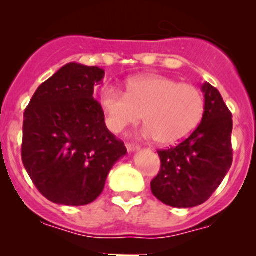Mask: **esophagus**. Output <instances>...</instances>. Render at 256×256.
<instances>
[{
  "mask_svg": "<svg viewBox=\"0 0 256 256\" xmlns=\"http://www.w3.org/2000/svg\"><path fill=\"white\" fill-rule=\"evenodd\" d=\"M126 148H128V154H131V152H136L140 150V147L138 146V144H126Z\"/></svg>",
  "mask_w": 256,
  "mask_h": 256,
  "instance_id": "esophagus-1",
  "label": "esophagus"
}]
</instances>
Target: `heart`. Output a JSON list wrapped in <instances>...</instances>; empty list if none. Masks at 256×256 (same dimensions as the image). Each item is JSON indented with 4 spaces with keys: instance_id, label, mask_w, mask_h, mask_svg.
<instances>
[{
    "instance_id": "1",
    "label": "heart",
    "mask_w": 256,
    "mask_h": 256,
    "mask_svg": "<svg viewBox=\"0 0 256 256\" xmlns=\"http://www.w3.org/2000/svg\"><path fill=\"white\" fill-rule=\"evenodd\" d=\"M100 106L112 132H121L144 116L146 125L141 135L156 138L162 146H172L186 140L200 126L206 104L202 92L193 85L146 74L128 80L126 94L105 86L100 92Z\"/></svg>"
}]
</instances>
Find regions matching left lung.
Masks as SVG:
<instances>
[{
  "label": "left lung",
  "mask_w": 256,
  "mask_h": 256,
  "mask_svg": "<svg viewBox=\"0 0 256 256\" xmlns=\"http://www.w3.org/2000/svg\"><path fill=\"white\" fill-rule=\"evenodd\" d=\"M204 115L192 135L178 146L158 151L161 170L152 194L174 208L202 204L219 187L233 162L232 112L220 92L206 82Z\"/></svg>",
  "instance_id": "8db88e82"
}]
</instances>
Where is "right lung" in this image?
I'll use <instances>...</instances> for the list:
<instances>
[{"instance_id": "right-lung-1", "label": "right lung", "mask_w": 256, "mask_h": 256, "mask_svg": "<svg viewBox=\"0 0 256 256\" xmlns=\"http://www.w3.org/2000/svg\"><path fill=\"white\" fill-rule=\"evenodd\" d=\"M104 76L99 66L66 64L38 86L23 115V164L56 204L94 202L110 170L128 154L92 96Z\"/></svg>"}]
</instances>
